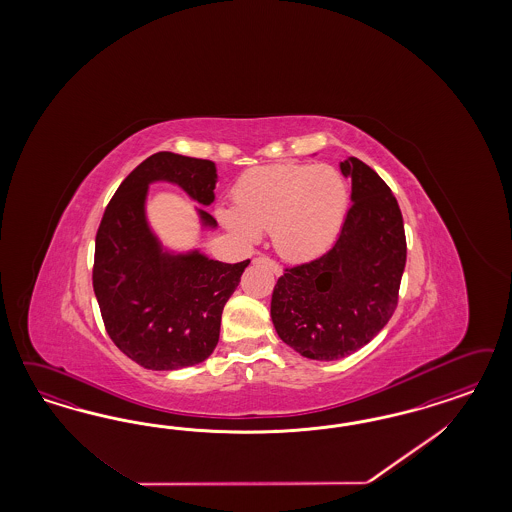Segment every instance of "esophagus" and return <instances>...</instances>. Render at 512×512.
I'll use <instances>...</instances> for the list:
<instances>
[{"label": "esophagus", "instance_id": "esophagus-1", "mask_svg": "<svg viewBox=\"0 0 512 512\" xmlns=\"http://www.w3.org/2000/svg\"><path fill=\"white\" fill-rule=\"evenodd\" d=\"M253 264H264V266H268L276 276H281L283 274V270H281V266H279L276 261H272V259H268V257H255L253 259Z\"/></svg>", "mask_w": 512, "mask_h": 512}]
</instances>
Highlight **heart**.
<instances>
[{"instance_id": "b5f03b06", "label": "heart", "mask_w": 512, "mask_h": 512, "mask_svg": "<svg viewBox=\"0 0 512 512\" xmlns=\"http://www.w3.org/2000/svg\"><path fill=\"white\" fill-rule=\"evenodd\" d=\"M233 208H217L219 223L242 244L270 231L279 257L317 259L334 244L347 214L349 193L330 165H274L246 172L234 187Z\"/></svg>"}]
</instances>
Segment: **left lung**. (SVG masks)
Listing matches in <instances>:
<instances>
[{"instance_id": "1", "label": "left lung", "mask_w": 512, "mask_h": 512, "mask_svg": "<svg viewBox=\"0 0 512 512\" xmlns=\"http://www.w3.org/2000/svg\"><path fill=\"white\" fill-rule=\"evenodd\" d=\"M351 208L336 244L311 263L285 268L270 315L279 338L311 360H340L372 341L398 306L405 268L402 212L390 187L357 157Z\"/></svg>"}]
</instances>
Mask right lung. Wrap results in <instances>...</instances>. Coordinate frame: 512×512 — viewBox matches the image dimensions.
Masks as SVG:
<instances>
[{"label": "right lung", "instance_id": "add662e5", "mask_svg": "<svg viewBox=\"0 0 512 512\" xmlns=\"http://www.w3.org/2000/svg\"><path fill=\"white\" fill-rule=\"evenodd\" d=\"M169 182L202 206L216 195V163L157 152L131 172L103 214L95 236L93 291L110 340L155 372L195 366L219 340L221 313L249 261L227 264L199 249L163 248L146 219L148 187ZM204 229L217 221L197 208Z\"/></svg>", "mask_w": 512, "mask_h": 512}]
</instances>
